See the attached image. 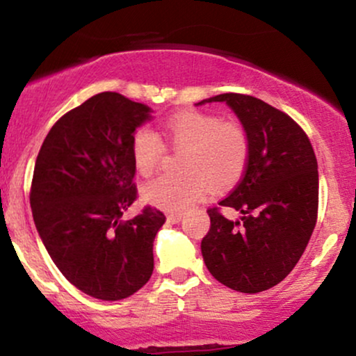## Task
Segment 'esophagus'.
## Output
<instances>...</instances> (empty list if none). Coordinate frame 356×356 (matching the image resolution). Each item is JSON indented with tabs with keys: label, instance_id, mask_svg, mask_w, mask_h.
<instances>
[{
	"label": "esophagus",
	"instance_id": "obj_1",
	"mask_svg": "<svg viewBox=\"0 0 356 356\" xmlns=\"http://www.w3.org/2000/svg\"><path fill=\"white\" fill-rule=\"evenodd\" d=\"M182 220V214H169L167 216V222L170 224H179Z\"/></svg>",
	"mask_w": 356,
	"mask_h": 356
}]
</instances>
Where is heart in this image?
I'll return each instance as SVG.
<instances>
[{"mask_svg":"<svg viewBox=\"0 0 356 356\" xmlns=\"http://www.w3.org/2000/svg\"><path fill=\"white\" fill-rule=\"evenodd\" d=\"M165 130L174 144L186 147L181 157L182 174L161 175L142 187L149 204L164 211L181 212L204 195L211 186L224 191L234 186L246 169L249 138L234 122L201 110H182L165 120ZM164 154L161 137L150 129L137 130L132 138V159L142 175L157 169Z\"/></svg>","mask_w":356,"mask_h":356,"instance_id":"heart-1","label":"heart"}]
</instances>
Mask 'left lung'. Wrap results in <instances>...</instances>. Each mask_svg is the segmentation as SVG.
<instances>
[{"mask_svg":"<svg viewBox=\"0 0 356 356\" xmlns=\"http://www.w3.org/2000/svg\"><path fill=\"white\" fill-rule=\"evenodd\" d=\"M224 102L246 130L249 157L243 179L219 202L241 212L226 219L207 211L204 263L219 283L241 293L266 291L284 280L312 238L318 214V164L300 125L266 102L220 93L195 105Z\"/></svg>","mask_w":356,"mask_h":356,"instance_id":"1","label":"left lung"}]
</instances>
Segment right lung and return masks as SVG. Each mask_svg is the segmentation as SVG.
Returning <instances> with one entry per match:
<instances>
[{
  "instance_id": "1",
  "label": "right lung",
  "mask_w": 356,
  "mask_h": 356,
  "mask_svg": "<svg viewBox=\"0 0 356 356\" xmlns=\"http://www.w3.org/2000/svg\"><path fill=\"white\" fill-rule=\"evenodd\" d=\"M152 108L104 92L51 127L36 157L30 204L35 226L60 273L104 301L132 296L154 271V239L165 216L137 199L132 138Z\"/></svg>"
}]
</instances>
